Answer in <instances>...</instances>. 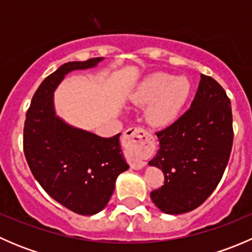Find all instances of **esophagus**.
<instances>
[{"instance_id": "obj_1", "label": "esophagus", "mask_w": 252, "mask_h": 252, "mask_svg": "<svg viewBox=\"0 0 252 252\" xmlns=\"http://www.w3.org/2000/svg\"><path fill=\"white\" fill-rule=\"evenodd\" d=\"M123 145L128 151V162L133 169H140L154 151L151 135L141 126H131L123 133Z\"/></svg>"}]
</instances>
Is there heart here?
<instances>
[{
    "label": "heart",
    "mask_w": 252,
    "mask_h": 252,
    "mask_svg": "<svg viewBox=\"0 0 252 252\" xmlns=\"http://www.w3.org/2000/svg\"><path fill=\"white\" fill-rule=\"evenodd\" d=\"M190 94V84L185 78L158 73L151 77L141 90L138 100L152 103L149 110L150 121L158 126H167L175 122Z\"/></svg>",
    "instance_id": "obj_1"
}]
</instances>
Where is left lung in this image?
<instances>
[{
	"label": "left lung",
	"instance_id": "left-lung-1",
	"mask_svg": "<svg viewBox=\"0 0 252 252\" xmlns=\"http://www.w3.org/2000/svg\"><path fill=\"white\" fill-rule=\"evenodd\" d=\"M156 135L159 150L149 164L162 169L164 184L150 196L164 213L190 212L212 194L229 161L234 133L224 89L201 74L189 110Z\"/></svg>",
	"mask_w": 252,
	"mask_h": 252
}]
</instances>
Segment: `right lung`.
<instances>
[{
  "label": "right lung",
  "mask_w": 252,
  "mask_h": 252,
  "mask_svg": "<svg viewBox=\"0 0 252 252\" xmlns=\"http://www.w3.org/2000/svg\"><path fill=\"white\" fill-rule=\"evenodd\" d=\"M102 57L68 62L48 75L32 96L24 123L23 147L29 168L42 189L68 210L91 216L110 201L116 179L129 168L119 135L101 138L56 116L53 91L72 70L88 69Z\"/></svg>",
  "instance_id": "obj_1"
}]
</instances>
